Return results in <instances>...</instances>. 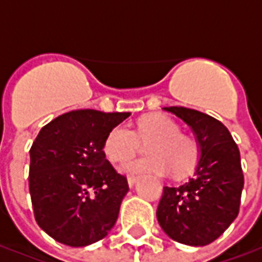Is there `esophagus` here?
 <instances>
[{"label":"esophagus","mask_w":262,"mask_h":262,"mask_svg":"<svg viewBox=\"0 0 262 262\" xmlns=\"http://www.w3.org/2000/svg\"><path fill=\"white\" fill-rule=\"evenodd\" d=\"M137 180H139L137 177H129V178H127V184H129V187L130 188L135 187V185H136Z\"/></svg>","instance_id":"esophagus-1"}]
</instances>
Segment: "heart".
<instances>
[{"label":"heart","mask_w":262,"mask_h":262,"mask_svg":"<svg viewBox=\"0 0 262 262\" xmlns=\"http://www.w3.org/2000/svg\"><path fill=\"white\" fill-rule=\"evenodd\" d=\"M150 143L146 148L148 159L135 160L120 167L126 176H167L185 177L196 167L201 156L199 143L181 133L180 125L161 114L143 116L137 122L136 130L118 125L109 132L103 143L105 157L114 163H125L136 154L139 143Z\"/></svg>","instance_id":"obj_1"}]
</instances>
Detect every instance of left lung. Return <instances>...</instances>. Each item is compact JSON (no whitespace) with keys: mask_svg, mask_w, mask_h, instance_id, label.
Instances as JSON below:
<instances>
[{"mask_svg":"<svg viewBox=\"0 0 262 262\" xmlns=\"http://www.w3.org/2000/svg\"><path fill=\"white\" fill-rule=\"evenodd\" d=\"M187 123L201 147L193 176L164 187L157 220L168 237L187 246L214 242L238 214L244 187L240 151L222 122L195 109L163 108Z\"/></svg>","mask_w":262,"mask_h":262,"instance_id":"1","label":"left lung"}]
</instances>
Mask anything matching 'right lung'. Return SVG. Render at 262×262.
Segmentation results:
<instances>
[{
    "instance_id": "right-lung-1",
    "label": "right lung",
    "mask_w": 262,
    "mask_h": 262,
    "mask_svg": "<svg viewBox=\"0 0 262 262\" xmlns=\"http://www.w3.org/2000/svg\"><path fill=\"white\" fill-rule=\"evenodd\" d=\"M130 112L71 111L43 126L31 147L29 192L35 219L56 242L85 247L114 227L129 191L103 143Z\"/></svg>"
}]
</instances>
